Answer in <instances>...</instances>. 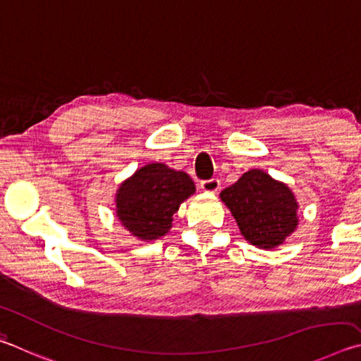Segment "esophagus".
Listing matches in <instances>:
<instances>
[{"label": "esophagus", "mask_w": 361, "mask_h": 361, "mask_svg": "<svg viewBox=\"0 0 361 361\" xmlns=\"http://www.w3.org/2000/svg\"><path fill=\"white\" fill-rule=\"evenodd\" d=\"M201 188H203L204 192H217L220 188V180L217 179V177H212V179H207V180H203L201 182Z\"/></svg>", "instance_id": "34e87169"}]
</instances>
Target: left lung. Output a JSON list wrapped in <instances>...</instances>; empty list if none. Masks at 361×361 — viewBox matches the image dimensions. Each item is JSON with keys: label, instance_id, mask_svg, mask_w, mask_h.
I'll return each instance as SVG.
<instances>
[{"label": "left lung", "instance_id": "obj_1", "mask_svg": "<svg viewBox=\"0 0 361 361\" xmlns=\"http://www.w3.org/2000/svg\"><path fill=\"white\" fill-rule=\"evenodd\" d=\"M249 243L273 249L298 225L293 193L260 169H252L220 193Z\"/></svg>", "mask_w": 361, "mask_h": 361}]
</instances>
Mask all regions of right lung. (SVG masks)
Wrapping results in <instances>:
<instances>
[{"label":"right lung","instance_id":"obj_1","mask_svg":"<svg viewBox=\"0 0 361 361\" xmlns=\"http://www.w3.org/2000/svg\"><path fill=\"white\" fill-rule=\"evenodd\" d=\"M193 192V180L184 171L152 163L120 185L117 217L136 238L152 241L169 231L179 204Z\"/></svg>","mask_w":361,"mask_h":361}]
</instances>
